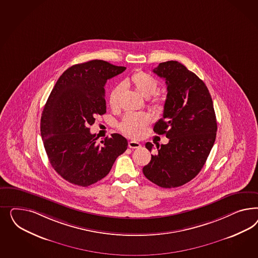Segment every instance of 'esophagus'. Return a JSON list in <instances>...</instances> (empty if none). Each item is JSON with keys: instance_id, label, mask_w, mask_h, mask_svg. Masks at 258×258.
<instances>
[{"instance_id": "34e87169", "label": "esophagus", "mask_w": 258, "mask_h": 258, "mask_svg": "<svg viewBox=\"0 0 258 258\" xmlns=\"http://www.w3.org/2000/svg\"><path fill=\"white\" fill-rule=\"evenodd\" d=\"M128 148L133 149H140L141 144L138 142H135V141H131V142H128Z\"/></svg>"}]
</instances>
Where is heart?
<instances>
[{
  "label": "heart",
  "mask_w": 258,
  "mask_h": 258,
  "mask_svg": "<svg viewBox=\"0 0 258 258\" xmlns=\"http://www.w3.org/2000/svg\"><path fill=\"white\" fill-rule=\"evenodd\" d=\"M158 86V80L151 75L142 71L135 72L130 78H125L122 85H117L111 90L109 96V106L111 109H117L120 105L124 87H132L143 97L149 98V101L155 108H160L163 104L164 98L161 94H156ZM149 124V116L148 114L127 113L120 122L119 128L126 136L138 138Z\"/></svg>",
  "instance_id": "b5f03b06"
}]
</instances>
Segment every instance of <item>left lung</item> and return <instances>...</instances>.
<instances>
[{
  "mask_svg": "<svg viewBox=\"0 0 258 258\" xmlns=\"http://www.w3.org/2000/svg\"><path fill=\"white\" fill-rule=\"evenodd\" d=\"M153 73L164 78L167 86L163 118L153 131L169 141L157 145L143 173L160 187H178L202 170L216 140L217 119L207 87L184 65L174 60L162 62ZM146 148L151 151L153 145L148 142Z\"/></svg>",
  "mask_w": 258,
  "mask_h": 258,
  "instance_id": "obj_1",
  "label": "left lung"
}]
</instances>
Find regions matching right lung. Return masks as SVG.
<instances>
[{
    "label": "right lung",
    "instance_id": "right-lung-1",
    "mask_svg": "<svg viewBox=\"0 0 258 258\" xmlns=\"http://www.w3.org/2000/svg\"><path fill=\"white\" fill-rule=\"evenodd\" d=\"M125 67L94 59L73 65L56 81L40 119V134L49 162L73 184L87 187L106 177L127 149L118 133L97 144L90 133L95 117L106 112L105 85Z\"/></svg>",
    "mask_w": 258,
    "mask_h": 258
}]
</instances>
